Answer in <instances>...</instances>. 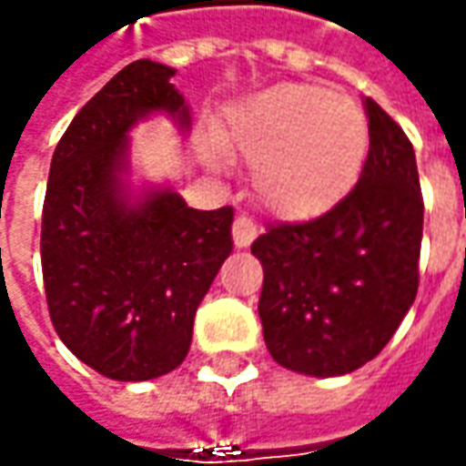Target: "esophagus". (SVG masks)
I'll list each match as a JSON object with an SVG mask.
<instances>
[{"label": "esophagus", "instance_id": "esophagus-1", "mask_svg": "<svg viewBox=\"0 0 466 466\" xmlns=\"http://www.w3.org/2000/svg\"><path fill=\"white\" fill-rule=\"evenodd\" d=\"M256 236H258V228H256V223H253L251 218L240 215V218L233 220V243H236L238 248L251 246Z\"/></svg>", "mask_w": 466, "mask_h": 466}]
</instances>
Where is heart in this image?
Segmentation results:
<instances>
[{"mask_svg":"<svg viewBox=\"0 0 466 466\" xmlns=\"http://www.w3.org/2000/svg\"><path fill=\"white\" fill-rule=\"evenodd\" d=\"M368 144V121L355 101L322 86L281 83L236 106L200 152L210 167L223 165V154L256 165L253 190L271 213L312 220L358 185Z\"/></svg>","mask_w":466,"mask_h":466,"instance_id":"1","label":"heart"}]
</instances>
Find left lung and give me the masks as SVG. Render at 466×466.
<instances>
[{
    "instance_id": "8db88e82",
    "label": "left lung",
    "mask_w": 466,
    "mask_h": 466,
    "mask_svg": "<svg viewBox=\"0 0 466 466\" xmlns=\"http://www.w3.org/2000/svg\"><path fill=\"white\" fill-rule=\"evenodd\" d=\"M370 149L329 213L276 223L253 240L264 266L258 317L279 365L314 378L352 373L399 329L419 291L423 198L409 137L365 98Z\"/></svg>"
}]
</instances>
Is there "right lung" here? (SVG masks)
<instances>
[{"label": "right lung", "instance_id": "right-lung-1", "mask_svg": "<svg viewBox=\"0 0 466 466\" xmlns=\"http://www.w3.org/2000/svg\"><path fill=\"white\" fill-rule=\"evenodd\" d=\"M175 67L134 60L57 141L43 205V281L66 348L111 380H152L187 358L202 297L233 251V208L195 210L172 190H129V131L190 111Z\"/></svg>", "mask_w": 466, "mask_h": 466}]
</instances>
